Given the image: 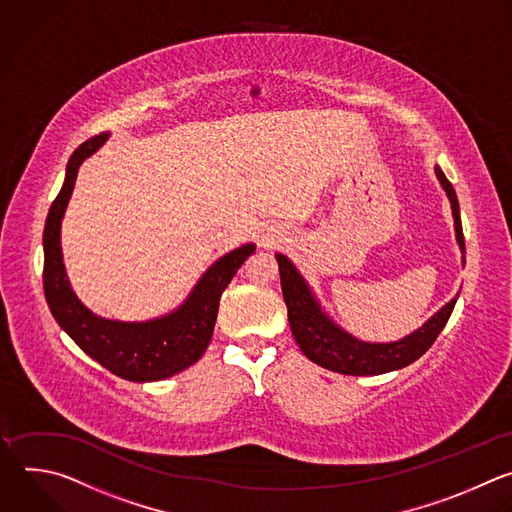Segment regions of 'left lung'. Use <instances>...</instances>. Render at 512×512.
<instances>
[{"mask_svg": "<svg viewBox=\"0 0 512 512\" xmlns=\"http://www.w3.org/2000/svg\"><path fill=\"white\" fill-rule=\"evenodd\" d=\"M436 175L450 197L456 238L462 252L466 254L456 191L440 167H436ZM276 262L280 270L282 296L288 309V323L296 345L313 363L343 375H379L414 363L434 345L456 304L454 298L422 329L397 343H363L353 339L349 333L331 323L325 313H321L309 286H306V282L286 256L276 254Z\"/></svg>", "mask_w": 512, "mask_h": 512, "instance_id": "8db88e82", "label": "left lung"}]
</instances>
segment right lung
<instances>
[{"instance_id":"obj_1","label":"right lung","mask_w":512,"mask_h":512,"mask_svg":"<svg viewBox=\"0 0 512 512\" xmlns=\"http://www.w3.org/2000/svg\"><path fill=\"white\" fill-rule=\"evenodd\" d=\"M107 137V133H100L86 139L66 165L64 185L52 201L44 226V294L58 325L88 357L117 377L139 383L159 381L187 369L208 349L220 296L256 246L246 244L222 256L201 276L185 304L167 317L147 323H119L94 317L78 302L66 280L60 224L80 163Z\"/></svg>"}]
</instances>
